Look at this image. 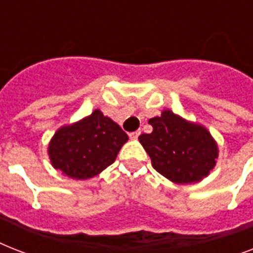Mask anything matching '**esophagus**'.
Wrapping results in <instances>:
<instances>
[{
    "instance_id": "esophagus-1",
    "label": "esophagus",
    "mask_w": 253,
    "mask_h": 253,
    "mask_svg": "<svg viewBox=\"0 0 253 253\" xmlns=\"http://www.w3.org/2000/svg\"><path fill=\"white\" fill-rule=\"evenodd\" d=\"M139 135H140V131H134V132H130L128 136H130V139H132V140H136V139L139 138Z\"/></svg>"
}]
</instances>
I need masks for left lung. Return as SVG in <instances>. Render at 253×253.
<instances>
[{
    "instance_id": "8db88e82",
    "label": "left lung",
    "mask_w": 253,
    "mask_h": 253,
    "mask_svg": "<svg viewBox=\"0 0 253 253\" xmlns=\"http://www.w3.org/2000/svg\"><path fill=\"white\" fill-rule=\"evenodd\" d=\"M148 123L154 130L140 135L139 142L150 155L152 167L169 181L200 182L214 169L219 150L206 127L172 110H164Z\"/></svg>"
}]
</instances>
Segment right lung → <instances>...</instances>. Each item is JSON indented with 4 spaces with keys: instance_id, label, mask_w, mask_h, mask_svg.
<instances>
[{
    "instance_id": "1",
    "label": "right lung",
    "mask_w": 253,
    "mask_h": 253,
    "mask_svg": "<svg viewBox=\"0 0 253 253\" xmlns=\"http://www.w3.org/2000/svg\"><path fill=\"white\" fill-rule=\"evenodd\" d=\"M127 140L118 123L95 109L85 118L57 128L48 144L49 162L64 176L87 180L111 166Z\"/></svg>"
}]
</instances>
